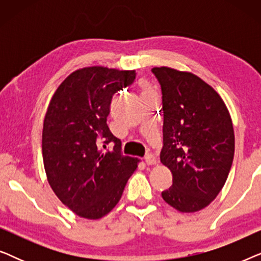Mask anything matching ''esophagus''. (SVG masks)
<instances>
[{
    "label": "esophagus",
    "instance_id": "obj_1",
    "mask_svg": "<svg viewBox=\"0 0 261 261\" xmlns=\"http://www.w3.org/2000/svg\"><path fill=\"white\" fill-rule=\"evenodd\" d=\"M145 163L147 165H154V164H156V158L152 153H148V154L145 155Z\"/></svg>",
    "mask_w": 261,
    "mask_h": 261
}]
</instances>
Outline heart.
Returning <instances> with one entry per match:
<instances>
[{
    "mask_svg": "<svg viewBox=\"0 0 261 261\" xmlns=\"http://www.w3.org/2000/svg\"><path fill=\"white\" fill-rule=\"evenodd\" d=\"M141 88H142V90H144V94H147V92H148V87H147V84H144V83H142V84H141Z\"/></svg>",
    "mask_w": 261,
    "mask_h": 261,
    "instance_id": "heart-1",
    "label": "heart"
}]
</instances>
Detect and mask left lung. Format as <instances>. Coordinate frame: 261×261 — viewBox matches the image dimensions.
<instances>
[{
    "mask_svg": "<svg viewBox=\"0 0 261 261\" xmlns=\"http://www.w3.org/2000/svg\"><path fill=\"white\" fill-rule=\"evenodd\" d=\"M163 95L160 162L172 172L162 192L181 213L210 204L226 183L234 158V129L220 95L194 73L153 67Z\"/></svg>",
    "mask_w": 261,
    "mask_h": 261,
    "instance_id": "8db88e82",
    "label": "left lung"
}]
</instances>
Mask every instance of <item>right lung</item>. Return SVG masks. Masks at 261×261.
<instances>
[{
	"instance_id": "1",
	"label": "right lung",
	"mask_w": 261,
	"mask_h": 261,
	"mask_svg": "<svg viewBox=\"0 0 261 261\" xmlns=\"http://www.w3.org/2000/svg\"><path fill=\"white\" fill-rule=\"evenodd\" d=\"M134 80V70L84 67L71 73L49 102L42 129L46 176L57 197L84 219L107 215L138 167V159L121 154L120 139L107 124L113 96ZM109 143L113 151L106 149Z\"/></svg>"
}]
</instances>
